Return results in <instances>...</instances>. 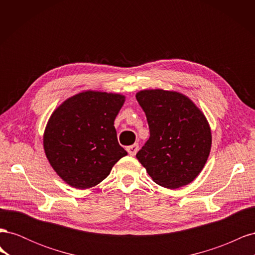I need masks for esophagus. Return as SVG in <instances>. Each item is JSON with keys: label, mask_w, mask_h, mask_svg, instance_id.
I'll list each match as a JSON object with an SVG mask.
<instances>
[{"label": "esophagus", "mask_w": 255, "mask_h": 255, "mask_svg": "<svg viewBox=\"0 0 255 255\" xmlns=\"http://www.w3.org/2000/svg\"><path fill=\"white\" fill-rule=\"evenodd\" d=\"M127 151L128 152V154L130 156H135L136 153L138 151V144H133V145H129L127 148Z\"/></svg>", "instance_id": "obj_1"}]
</instances>
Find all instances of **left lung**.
<instances>
[{
  "mask_svg": "<svg viewBox=\"0 0 255 255\" xmlns=\"http://www.w3.org/2000/svg\"><path fill=\"white\" fill-rule=\"evenodd\" d=\"M150 138L136 154L156 184L175 189L194 181L204 168L212 132L203 112L181 92L144 89L136 94Z\"/></svg>",
  "mask_w": 255,
  "mask_h": 255,
  "instance_id": "1",
  "label": "left lung"
}]
</instances>
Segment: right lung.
<instances>
[{"label": "right lung", "instance_id": "add662e5", "mask_svg": "<svg viewBox=\"0 0 255 255\" xmlns=\"http://www.w3.org/2000/svg\"><path fill=\"white\" fill-rule=\"evenodd\" d=\"M126 97L85 90L61 103L48 120L43 149L50 165L71 187L97 186L128 152L114 127Z\"/></svg>", "mask_w": 255, "mask_h": 255}]
</instances>
